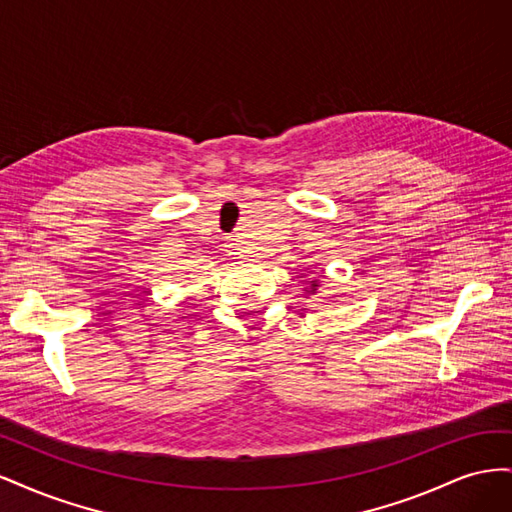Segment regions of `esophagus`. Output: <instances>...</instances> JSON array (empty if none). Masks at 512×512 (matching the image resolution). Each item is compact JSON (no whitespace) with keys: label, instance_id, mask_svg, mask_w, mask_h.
Instances as JSON below:
<instances>
[{"label":"esophagus","instance_id":"esophagus-1","mask_svg":"<svg viewBox=\"0 0 512 512\" xmlns=\"http://www.w3.org/2000/svg\"><path fill=\"white\" fill-rule=\"evenodd\" d=\"M228 252H230L232 256H241V254H243L241 241H239V239H230V241H228Z\"/></svg>","mask_w":512,"mask_h":512}]
</instances>
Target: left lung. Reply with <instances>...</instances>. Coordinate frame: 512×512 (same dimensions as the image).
Wrapping results in <instances>:
<instances>
[{
	"instance_id": "left-lung-1",
	"label": "left lung",
	"mask_w": 512,
	"mask_h": 512,
	"mask_svg": "<svg viewBox=\"0 0 512 512\" xmlns=\"http://www.w3.org/2000/svg\"><path fill=\"white\" fill-rule=\"evenodd\" d=\"M312 286H316V284H312Z\"/></svg>"
}]
</instances>
